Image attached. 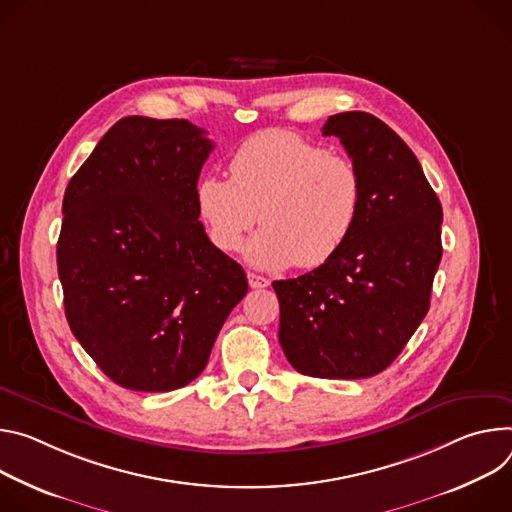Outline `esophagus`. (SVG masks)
<instances>
[{
	"instance_id": "34e87169",
	"label": "esophagus",
	"mask_w": 512,
	"mask_h": 512,
	"mask_svg": "<svg viewBox=\"0 0 512 512\" xmlns=\"http://www.w3.org/2000/svg\"><path fill=\"white\" fill-rule=\"evenodd\" d=\"M248 282H250L252 289H264V287L270 285V280L266 276H260L256 272H248Z\"/></svg>"
}]
</instances>
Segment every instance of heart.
<instances>
[{
  "instance_id": "obj_1",
  "label": "heart",
  "mask_w": 512,
  "mask_h": 512,
  "mask_svg": "<svg viewBox=\"0 0 512 512\" xmlns=\"http://www.w3.org/2000/svg\"><path fill=\"white\" fill-rule=\"evenodd\" d=\"M195 209L207 238L236 252L258 223L248 260L262 268H317L346 244L362 209L352 158L287 130L250 136L230 160V179L203 177Z\"/></svg>"
}]
</instances>
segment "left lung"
I'll list each match as a JSON object with an SVG mask.
<instances>
[{"mask_svg":"<svg viewBox=\"0 0 512 512\" xmlns=\"http://www.w3.org/2000/svg\"><path fill=\"white\" fill-rule=\"evenodd\" d=\"M321 130L358 166L362 209L329 262L272 282L278 342L301 374L356 380L388 368L427 315L443 211L413 150L372 113H335Z\"/></svg>","mask_w":512,"mask_h":512,"instance_id":"1","label":"left lung"}]
</instances>
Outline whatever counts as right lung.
Listing matches in <instances>:
<instances>
[{
	"label": "right lung",
	"instance_id": "right-lung-1",
	"mask_svg": "<svg viewBox=\"0 0 512 512\" xmlns=\"http://www.w3.org/2000/svg\"><path fill=\"white\" fill-rule=\"evenodd\" d=\"M213 142L187 120L128 116L69 181L56 264L69 327L113 382L187 386L248 293L195 209Z\"/></svg>",
	"mask_w": 512,
	"mask_h": 512
}]
</instances>
